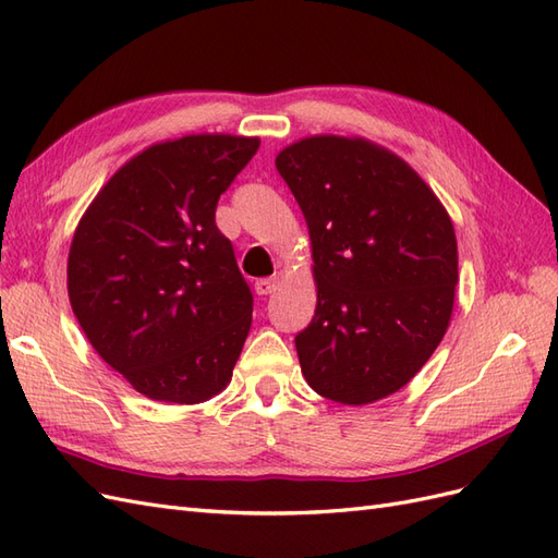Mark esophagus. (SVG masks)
<instances>
[{"label":"esophagus","mask_w":558,"mask_h":558,"mask_svg":"<svg viewBox=\"0 0 558 558\" xmlns=\"http://www.w3.org/2000/svg\"><path fill=\"white\" fill-rule=\"evenodd\" d=\"M278 284H280V280H278V278H262V280L254 282V292L262 294V296H266V294H274V292L278 290Z\"/></svg>","instance_id":"34e87169"}]
</instances>
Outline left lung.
Segmentation results:
<instances>
[{
	"mask_svg": "<svg viewBox=\"0 0 558 558\" xmlns=\"http://www.w3.org/2000/svg\"><path fill=\"white\" fill-rule=\"evenodd\" d=\"M306 217L317 306L296 333L308 386L369 404L407 386L449 327L451 217L409 163L362 137L315 135L276 158Z\"/></svg>",
	"mask_w": 558,
	"mask_h": 558,
	"instance_id": "left-lung-1",
	"label": "left lung"
}]
</instances>
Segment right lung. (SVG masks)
Segmentation results:
<instances>
[{
    "instance_id": "add662e5",
    "label": "right lung",
    "mask_w": 558,
    "mask_h": 558,
    "mask_svg": "<svg viewBox=\"0 0 558 558\" xmlns=\"http://www.w3.org/2000/svg\"><path fill=\"white\" fill-rule=\"evenodd\" d=\"M259 137L186 135L121 166L88 205L68 259L70 304L111 369L149 400L221 392L252 325V292L215 225Z\"/></svg>"
}]
</instances>
